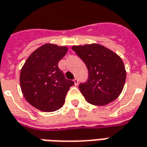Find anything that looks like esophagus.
<instances>
[{
  "label": "esophagus",
  "instance_id": "obj_1",
  "mask_svg": "<svg viewBox=\"0 0 147 147\" xmlns=\"http://www.w3.org/2000/svg\"><path fill=\"white\" fill-rule=\"evenodd\" d=\"M73 81H74V84H75V85H77V84H78V82H79V81H78V80H77L76 78V79H74Z\"/></svg>",
  "mask_w": 147,
  "mask_h": 147
}]
</instances>
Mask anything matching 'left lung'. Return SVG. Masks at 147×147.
Returning a JSON list of instances; mask_svg holds the SVG:
<instances>
[{
  "label": "left lung",
  "instance_id": "1",
  "mask_svg": "<svg viewBox=\"0 0 147 147\" xmlns=\"http://www.w3.org/2000/svg\"><path fill=\"white\" fill-rule=\"evenodd\" d=\"M71 49L88 67V81L79 86L85 99L96 106H105L115 100L127 77L120 56L98 44L74 45Z\"/></svg>",
  "mask_w": 147,
  "mask_h": 147
}]
</instances>
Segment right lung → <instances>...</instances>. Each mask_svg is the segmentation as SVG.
Segmentation results:
<instances>
[{"instance_id": "1", "label": "right lung", "mask_w": 147, "mask_h": 147, "mask_svg": "<svg viewBox=\"0 0 147 147\" xmlns=\"http://www.w3.org/2000/svg\"><path fill=\"white\" fill-rule=\"evenodd\" d=\"M67 52V47L45 44L28 56L20 74L24 97L32 107L45 112L62 107L72 80H67L58 63Z\"/></svg>"}]
</instances>
